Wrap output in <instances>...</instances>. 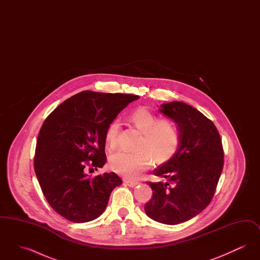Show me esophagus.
Segmentation results:
<instances>
[{
    "label": "esophagus",
    "mask_w": 260,
    "mask_h": 260,
    "mask_svg": "<svg viewBox=\"0 0 260 260\" xmlns=\"http://www.w3.org/2000/svg\"><path fill=\"white\" fill-rule=\"evenodd\" d=\"M124 182L127 184V185L129 186V187H135V186L137 185V184H139V182L138 181H132V180H124Z\"/></svg>",
    "instance_id": "obj_1"
}]
</instances>
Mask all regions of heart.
Listing matches in <instances>:
<instances>
[{
    "mask_svg": "<svg viewBox=\"0 0 260 260\" xmlns=\"http://www.w3.org/2000/svg\"><path fill=\"white\" fill-rule=\"evenodd\" d=\"M129 123L138 129L142 137L137 147L138 152L118 151L110 157L112 171L127 179H136L152 167L153 160L159 164L172 160L180 147L181 136L178 125L171 119H161L147 108L141 107L132 112ZM121 124L114 119L106 126L104 138L109 149L118 144Z\"/></svg>",
    "mask_w": 260,
    "mask_h": 260,
    "instance_id": "b5f03b06",
    "label": "heart"
}]
</instances>
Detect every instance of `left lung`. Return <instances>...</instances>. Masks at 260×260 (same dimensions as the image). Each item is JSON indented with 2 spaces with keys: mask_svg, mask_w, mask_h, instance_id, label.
I'll list each match as a JSON object with an SVG mask.
<instances>
[{
  "mask_svg": "<svg viewBox=\"0 0 260 260\" xmlns=\"http://www.w3.org/2000/svg\"><path fill=\"white\" fill-rule=\"evenodd\" d=\"M161 107L178 125L181 141L173 159L153 172L168 182H148L153 195L144 210L157 222L175 225L209 206L222 172L224 151L216 126L204 114L181 101Z\"/></svg>",
  "mask_w": 260,
  "mask_h": 260,
  "instance_id": "1",
  "label": "left lung"
}]
</instances>
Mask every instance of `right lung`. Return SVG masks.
<instances>
[{
    "instance_id": "right-lung-1",
    "label": "right lung",
    "mask_w": 260,
    "mask_h": 260,
    "mask_svg": "<svg viewBox=\"0 0 260 260\" xmlns=\"http://www.w3.org/2000/svg\"><path fill=\"white\" fill-rule=\"evenodd\" d=\"M138 99L85 90L62 102L44 122L34 169L50 207L64 218L75 223L98 218L112 190L123 183L115 173L90 177L87 172L104 166L106 126Z\"/></svg>"
}]
</instances>
